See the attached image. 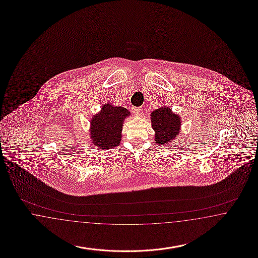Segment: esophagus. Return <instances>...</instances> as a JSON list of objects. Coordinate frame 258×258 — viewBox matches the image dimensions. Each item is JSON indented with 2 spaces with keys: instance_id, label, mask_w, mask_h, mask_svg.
Here are the masks:
<instances>
[{
  "instance_id": "1",
  "label": "esophagus",
  "mask_w": 258,
  "mask_h": 258,
  "mask_svg": "<svg viewBox=\"0 0 258 258\" xmlns=\"http://www.w3.org/2000/svg\"><path fill=\"white\" fill-rule=\"evenodd\" d=\"M132 112H133L134 115L140 116V115L143 114V108L142 107H133L132 108Z\"/></svg>"
}]
</instances>
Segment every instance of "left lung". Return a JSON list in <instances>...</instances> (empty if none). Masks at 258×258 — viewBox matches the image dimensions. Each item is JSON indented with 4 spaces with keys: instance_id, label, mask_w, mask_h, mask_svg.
Listing matches in <instances>:
<instances>
[{
    "instance_id": "left-lung-1",
    "label": "left lung",
    "mask_w": 258,
    "mask_h": 258,
    "mask_svg": "<svg viewBox=\"0 0 258 258\" xmlns=\"http://www.w3.org/2000/svg\"><path fill=\"white\" fill-rule=\"evenodd\" d=\"M152 127L155 131V143L159 146L173 145L181 131V118L167 106L155 109L151 114Z\"/></svg>"
}]
</instances>
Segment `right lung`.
Listing matches in <instances>:
<instances>
[{"mask_svg": "<svg viewBox=\"0 0 258 258\" xmlns=\"http://www.w3.org/2000/svg\"><path fill=\"white\" fill-rule=\"evenodd\" d=\"M131 115L127 109L105 103L101 111L92 115L90 141L98 149L108 150L119 145L124 120Z\"/></svg>", "mask_w": 258, "mask_h": 258, "instance_id": "1", "label": "right lung"}]
</instances>
